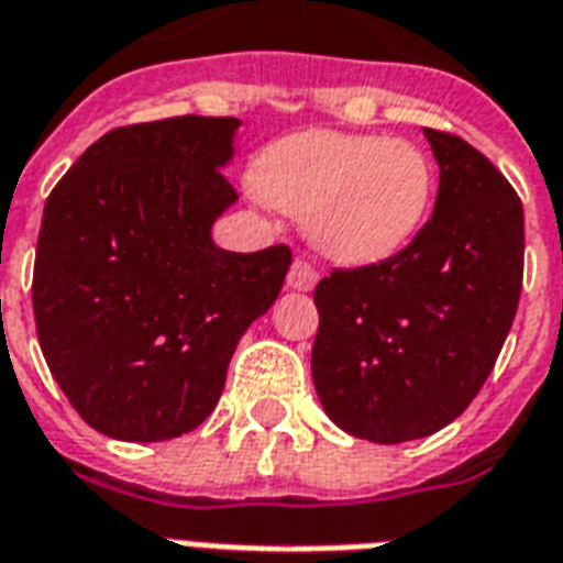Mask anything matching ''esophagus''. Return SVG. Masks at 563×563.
I'll return each instance as SVG.
<instances>
[{
	"label": "esophagus",
	"mask_w": 563,
	"mask_h": 563,
	"mask_svg": "<svg viewBox=\"0 0 563 563\" xmlns=\"http://www.w3.org/2000/svg\"><path fill=\"white\" fill-rule=\"evenodd\" d=\"M286 283H289V289H298V291H310L316 283H319V274L312 272V265L307 260H295L286 274Z\"/></svg>",
	"instance_id": "obj_1"
}]
</instances>
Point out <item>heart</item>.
I'll return each instance as SVG.
<instances>
[{
    "label": "heart",
    "mask_w": 563,
    "mask_h": 563,
    "mask_svg": "<svg viewBox=\"0 0 563 563\" xmlns=\"http://www.w3.org/2000/svg\"><path fill=\"white\" fill-rule=\"evenodd\" d=\"M251 183L265 203L303 214L312 242L339 263L401 251L434 200V165L416 144L330 129L274 141Z\"/></svg>",
    "instance_id": "obj_1"
}]
</instances>
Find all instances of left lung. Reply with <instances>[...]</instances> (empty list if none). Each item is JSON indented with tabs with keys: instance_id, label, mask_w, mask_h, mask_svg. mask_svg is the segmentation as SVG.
<instances>
[{
	"instance_id": "obj_1",
	"label": "left lung",
	"mask_w": 563,
	"mask_h": 563,
	"mask_svg": "<svg viewBox=\"0 0 563 563\" xmlns=\"http://www.w3.org/2000/svg\"><path fill=\"white\" fill-rule=\"evenodd\" d=\"M434 214L380 263L316 286L312 384L349 434L396 445L454 422L496 366L522 291V203L461 135L424 129Z\"/></svg>"
}]
</instances>
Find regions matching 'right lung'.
<instances>
[{
	"label": "right lung",
	"instance_id": "right-lung-1",
	"mask_svg": "<svg viewBox=\"0 0 563 563\" xmlns=\"http://www.w3.org/2000/svg\"><path fill=\"white\" fill-rule=\"evenodd\" d=\"M235 118L106 132L43 206L32 307L46 366L100 434L158 443L195 431L227 366L289 272V244L230 253L214 218L235 203L221 167Z\"/></svg>",
	"mask_w": 563,
	"mask_h": 563
}]
</instances>
